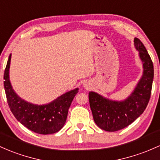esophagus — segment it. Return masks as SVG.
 <instances>
[{"instance_id": "34e87169", "label": "esophagus", "mask_w": 160, "mask_h": 160, "mask_svg": "<svg viewBox=\"0 0 160 160\" xmlns=\"http://www.w3.org/2000/svg\"><path fill=\"white\" fill-rule=\"evenodd\" d=\"M83 87H85L86 89H89V87H90V86H89V84L88 83H85L83 84Z\"/></svg>"}]
</instances>
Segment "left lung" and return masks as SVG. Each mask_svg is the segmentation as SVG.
<instances>
[{
    "instance_id": "1",
    "label": "left lung",
    "mask_w": 160,
    "mask_h": 160,
    "mask_svg": "<svg viewBox=\"0 0 160 160\" xmlns=\"http://www.w3.org/2000/svg\"><path fill=\"white\" fill-rule=\"evenodd\" d=\"M134 42L143 63V71L131 94L122 101H115L95 92H89V106L94 122L104 131L112 132L124 128L134 122L148 105L153 80V64L141 41L135 38Z\"/></svg>"
}]
</instances>
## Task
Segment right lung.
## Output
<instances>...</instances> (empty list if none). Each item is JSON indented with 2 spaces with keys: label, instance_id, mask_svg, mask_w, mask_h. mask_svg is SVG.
Listing matches in <instances>:
<instances>
[{
  "label": "right lung",
  "instance_id": "1",
  "mask_svg": "<svg viewBox=\"0 0 160 160\" xmlns=\"http://www.w3.org/2000/svg\"><path fill=\"white\" fill-rule=\"evenodd\" d=\"M11 54L9 56L3 74V86L10 111L18 122L28 129L40 134H54L62 128L68 117V109L78 88L61 95L45 105H35L18 96L9 78Z\"/></svg>",
  "mask_w": 160,
  "mask_h": 160
}]
</instances>
